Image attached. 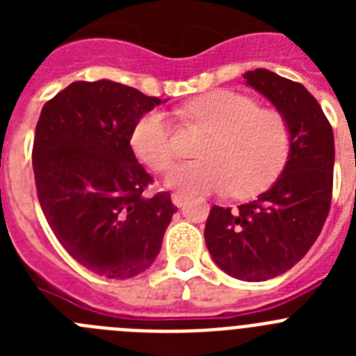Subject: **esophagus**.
<instances>
[{
  "instance_id": "1",
  "label": "esophagus",
  "mask_w": 356,
  "mask_h": 356,
  "mask_svg": "<svg viewBox=\"0 0 356 356\" xmlns=\"http://www.w3.org/2000/svg\"><path fill=\"white\" fill-rule=\"evenodd\" d=\"M171 200H172V203H175L176 207H184V203H185V200H187V197L184 196V194H178V193H175L171 196Z\"/></svg>"
}]
</instances>
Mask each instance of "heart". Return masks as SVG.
Masks as SVG:
<instances>
[{
	"label": "heart",
	"mask_w": 356,
	"mask_h": 356,
	"mask_svg": "<svg viewBox=\"0 0 356 356\" xmlns=\"http://www.w3.org/2000/svg\"><path fill=\"white\" fill-rule=\"evenodd\" d=\"M180 115L210 130L200 155L168 175V185L181 193H229L248 197L273 184L287 163L292 131L276 108H264L246 94L221 89L201 94ZM131 147L147 168L165 171L175 159L172 131L165 114L146 112L131 130Z\"/></svg>",
	"instance_id": "1"
}]
</instances>
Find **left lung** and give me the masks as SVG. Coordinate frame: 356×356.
<instances>
[{"label": "left lung", "instance_id": "1", "mask_svg": "<svg viewBox=\"0 0 356 356\" xmlns=\"http://www.w3.org/2000/svg\"><path fill=\"white\" fill-rule=\"evenodd\" d=\"M244 78L287 118L291 153L275 185L257 200L210 209L205 242L229 276L264 282L294 267L319 237L332 203L335 146L332 124L303 85L267 69Z\"/></svg>", "mask_w": 356, "mask_h": 356}]
</instances>
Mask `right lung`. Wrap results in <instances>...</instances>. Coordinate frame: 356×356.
Listing matches in <instances>:
<instances>
[{
	"instance_id": "1",
	"label": "right lung",
	"mask_w": 356,
	"mask_h": 356,
	"mask_svg": "<svg viewBox=\"0 0 356 356\" xmlns=\"http://www.w3.org/2000/svg\"><path fill=\"white\" fill-rule=\"evenodd\" d=\"M163 103L118 81H72L42 106L31 163L49 228L72 259L127 280L155 262L176 207L146 196L153 181L130 146L131 130Z\"/></svg>"
}]
</instances>
